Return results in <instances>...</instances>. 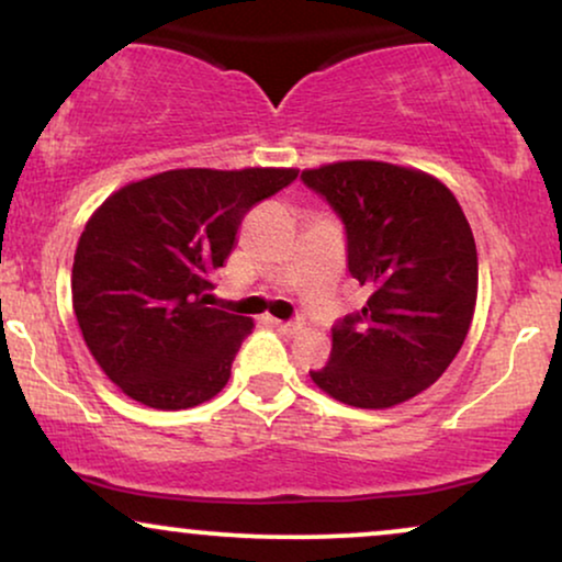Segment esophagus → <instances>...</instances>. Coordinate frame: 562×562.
Returning a JSON list of instances; mask_svg holds the SVG:
<instances>
[{
    "instance_id": "1",
    "label": "esophagus",
    "mask_w": 562,
    "mask_h": 562,
    "mask_svg": "<svg viewBox=\"0 0 562 562\" xmlns=\"http://www.w3.org/2000/svg\"><path fill=\"white\" fill-rule=\"evenodd\" d=\"M270 325H273V328L283 336H294L296 330L302 328V323H283V321H273V317H270Z\"/></svg>"
}]
</instances>
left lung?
<instances>
[{"mask_svg":"<svg viewBox=\"0 0 562 562\" xmlns=\"http://www.w3.org/2000/svg\"><path fill=\"white\" fill-rule=\"evenodd\" d=\"M336 211L351 279L370 289L359 313L334 325L321 391L357 408L404 404L438 380L474 317L476 245L459 200L425 171L338 161L302 171Z\"/></svg>","mask_w":562,"mask_h":562,"instance_id":"obj_1","label":"left lung"}]
</instances>
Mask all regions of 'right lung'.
<instances>
[{
	"label": "right lung",
	"mask_w": 562,
	"mask_h": 562,
	"mask_svg": "<svg viewBox=\"0 0 562 562\" xmlns=\"http://www.w3.org/2000/svg\"><path fill=\"white\" fill-rule=\"evenodd\" d=\"M296 169H171L103 203L80 234L72 307L90 355L130 398L177 412L228 383L249 317L207 307L252 205Z\"/></svg>",
	"instance_id": "right-lung-1"
}]
</instances>
